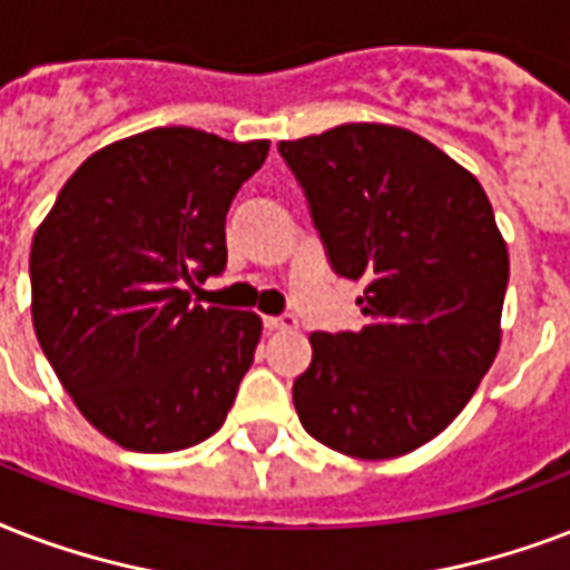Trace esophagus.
Wrapping results in <instances>:
<instances>
[{
	"label": "esophagus",
	"mask_w": 570,
	"mask_h": 570,
	"mask_svg": "<svg viewBox=\"0 0 570 570\" xmlns=\"http://www.w3.org/2000/svg\"><path fill=\"white\" fill-rule=\"evenodd\" d=\"M264 326H267L271 333H285V330H297V317H294V315L264 317Z\"/></svg>",
	"instance_id": "1"
}]
</instances>
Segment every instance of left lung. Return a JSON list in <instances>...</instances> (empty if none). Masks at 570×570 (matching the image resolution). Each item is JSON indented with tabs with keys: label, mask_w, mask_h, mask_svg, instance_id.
Returning a JSON list of instances; mask_svg holds the SVG:
<instances>
[{
	"label": "left lung",
	"mask_w": 570,
	"mask_h": 570,
	"mask_svg": "<svg viewBox=\"0 0 570 570\" xmlns=\"http://www.w3.org/2000/svg\"><path fill=\"white\" fill-rule=\"evenodd\" d=\"M363 326L312 333L294 381L308 434L383 461L434 440L497 360L509 246L473 171L407 127L351 121L282 139Z\"/></svg>",
	"instance_id": "obj_1"
}]
</instances>
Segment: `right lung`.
Masks as SVG:
<instances>
[{
	"mask_svg": "<svg viewBox=\"0 0 570 570\" xmlns=\"http://www.w3.org/2000/svg\"><path fill=\"white\" fill-rule=\"evenodd\" d=\"M267 139L154 127L104 145L32 240V324L79 413L134 452H180L223 428L262 317L189 303L225 267V214Z\"/></svg>",
	"mask_w": 570,
	"mask_h": 570,
	"instance_id": "add662e5",
	"label": "right lung"
}]
</instances>
